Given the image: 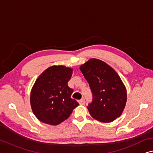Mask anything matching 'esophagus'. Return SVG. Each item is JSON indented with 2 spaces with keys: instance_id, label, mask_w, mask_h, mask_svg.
<instances>
[{
  "instance_id": "1",
  "label": "esophagus",
  "mask_w": 153,
  "mask_h": 153,
  "mask_svg": "<svg viewBox=\"0 0 153 153\" xmlns=\"http://www.w3.org/2000/svg\"><path fill=\"white\" fill-rule=\"evenodd\" d=\"M85 99H80V100L78 101V103H79V105H84V104H85Z\"/></svg>"
}]
</instances>
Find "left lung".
<instances>
[{
    "label": "left lung",
    "instance_id": "1",
    "mask_svg": "<svg viewBox=\"0 0 153 153\" xmlns=\"http://www.w3.org/2000/svg\"><path fill=\"white\" fill-rule=\"evenodd\" d=\"M79 69L93 94L92 102L87 106L90 114L103 123L119 117L127 102V91L117 73L96 59H90Z\"/></svg>",
    "mask_w": 153,
    "mask_h": 153
}]
</instances>
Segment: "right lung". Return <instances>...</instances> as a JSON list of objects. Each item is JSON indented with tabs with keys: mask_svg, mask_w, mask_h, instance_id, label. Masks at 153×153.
Returning a JSON list of instances; mask_svg holds the SVG:
<instances>
[{
	"mask_svg": "<svg viewBox=\"0 0 153 153\" xmlns=\"http://www.w3.org/2000/svg\"><path fill=\"white\" fill-rule=\"evenodd\" d=\"M73 70L52 66L39 76L31 91L30 105L34 114L46 124L57 125L67 119L79 103L71 98L74 90L68 86Z\"/></svg>",
	"mask_w": 153,
	"mask_h": 153,
	"instance_id": "1",
	"label": "right lung"
}]
</instances>
